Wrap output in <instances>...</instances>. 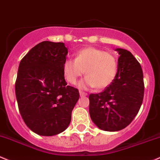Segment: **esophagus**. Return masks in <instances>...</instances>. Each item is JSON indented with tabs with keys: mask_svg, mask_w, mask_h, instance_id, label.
I'll return each mask as SVG.
<instances>
[{
	"mask_svg": "<svg viewBox=\"0 0 160 160\" xmlns=\"http://www.w3.org/2000/svg\"><path fill=\"white\" fill-rule=\"evenodd\" d=\"M79 94H80V96H86V95H87V93L83 92V91H79Z\"/></svg>",
	"mask_w": 160,
	"mask_h": 160,
	"instance_id": "obj_1",
	"label": "esophagus"
}]
</instances>
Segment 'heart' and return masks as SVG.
<instances>
[{
  "label": "heart",
  "instance_id": "obj_1",
  "mask_svg": "<svg viewBox=\"0 0 160 160\" xmlns=\"http://www.w3.org/2000/svg\"><path fill=\"white\" fill-rule=\"evenodd\" d=\"M117 61L112 53L88 47L77 52L74 61L66 60L62 72L66 80L71 85H75L85 71L86 77L81 82V86L94 87L100 91L113 82L117 73Z\"/></svg>",
  "mask_w": 160,
  "mask_h": 160
}]
</instances>
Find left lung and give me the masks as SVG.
<instances>
[{
  "mask_svg": "<svg viewBox=\"0 0 160 160\" xmlns=\"http://www.w3.org/2000/svg\"><path fill=\"white\" fill-rule=\"evenodd\" d=\"M120 55L113 82L99 94L89 95V113L98 128L107 132L125 128L138 114L143 99L141 66L130 51L117 48Z\"/></svg>",
  "mask_w": 160,
  "mask_h": 160,
  "instance_id": "left-lung-1",
  "label": "left lung"
}]
</instances>
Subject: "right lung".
I'll return each instance as SVG.
<instances>
[{"label":"right lung","instance_id":"obj_1","mask_svg":"<svg viewBox=\"0 0 160 160\" xmlns=\"http://www.w3.org/2000/svg\"><path fill=\"white\" fill-rule=\"evenodd\" d=\"M68 49L62 42L42 41L21 60L15 84L23 121L39 135L63 132L79 98L78 89L67 85L62 72Z\"/></svg>","mask_w":160,"mask_h":160}]
</instances>
